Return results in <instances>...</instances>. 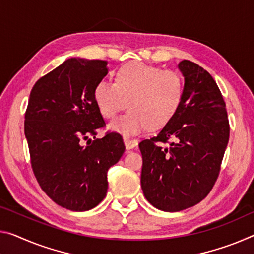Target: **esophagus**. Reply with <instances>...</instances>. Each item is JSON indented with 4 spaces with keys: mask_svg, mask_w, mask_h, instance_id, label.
<instances>
[{
    "mask_svg": "<svg viewBox=\"0 0 254 254\" xmlns=\"http://www.w3.org/2000/svg\"><path fill=\"white\" fill-rule=\"evenodd\" d=\"M138 140L135 139H128V138H124V144H126L127 149H132L138 146Z\"/></svg>",
    "mask_w": 254,
    "mask_h": 254,
    "instance_id": "1",
    "label": "esophagus"
}]
</instances>
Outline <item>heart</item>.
I'll return each instance as SVG.
<instances>
[{
	"label": "heart",
	"mask_w": 254,
	"mask_h": 254,
	"mask_svg": "<svg viewBox=\"0 0 254 254\" xmlns=\"http://www.w3.org/2000/svg\"><path fill=\"white\" fill-rule=\"evenodd\" d=\"M183 95L184 82L178 72L135 61L120 67L115 82L102 80L94 90L96 105L106 119L115 118L127 100L130 110L108 126L123 136L164 127L179 111Z\"/></svg>",
	"instance_id": "obj_1"
}]
</instances>
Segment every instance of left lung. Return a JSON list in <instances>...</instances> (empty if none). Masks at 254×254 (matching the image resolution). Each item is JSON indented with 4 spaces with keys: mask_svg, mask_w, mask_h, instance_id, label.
<instances>
[{
    "mask_svg": "<svg viewBox=\"0 0 254 254\" xmlns=\"http://www.w3.org/2000/svg\"><path fill=\"white\" fill-rule=\"evenodd\" d=\"M179 69L184 76L179 111L158 134L139 143L143 194L152 206L170 212L206 198L229 139L226 104L214 78L188 60L179 63Z\"/></svg>",
    "mask_w": 254,
    "mask_h": 254,
    "instance_id": "obj_1",
    "label": "left lung"
}]
</instances>
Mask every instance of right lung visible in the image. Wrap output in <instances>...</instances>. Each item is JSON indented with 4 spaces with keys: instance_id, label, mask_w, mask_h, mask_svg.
I'll use <instances>...</instances> for the list:
<instances>
[{
    "instance_id": "obj_1",
    "label": "right lung",
    "mask_w": 254,
    "mask_h": 254,
    "mask_svg": "<svg viewBox=\"0 0 254 254\" xmlns=\"http://www.w3.org/2000/svg\"><path fill=\"white\" fill-rule=\"evenodd\" d=\"M107 72L106 61L69 59L35 83L28 102L25 135L34 174L55 203L72 211L102 202L107 171L126 150L116 132L96 138L105 122L94 90Z\"/></svg>"
}]
</instances>
